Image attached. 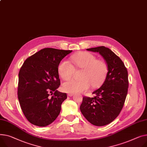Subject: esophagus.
<instances>
[{
	"label": "esophagus",
	"instance_id": "obj_1",
	"mask_svg": "<svg viewBox=\"0 0 147 147\" xmlns=\"http://www.w3.org/2000/svg\"><path fill=\"white\" fill-rule=\"evenodd\" d=\"M73 95V93H68V96H72Z\"/></svg>",
	"mask_w": 147,
	"mask_h": 147
}]
</instances>
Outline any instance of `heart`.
Masks as SVG:
<instances>
[{
    "instance_id": "heart-1",
    "label": "heart",
    "mask_w": 147,
    "mask_h": 147,
    "mask_svg": "<svg viewBox=\"0 0 147 147\" xmlns=\"http://www.w3.org/2000/svg\"><path fill=\"white\" fill-rule=\"evenodd\" d=\"M76 66L82 69L81 79H70L63 84V89L69 93H81L90 87L100 86L105 80L107 68L102 60H97L96 56L88 52H81L71 57ZM74 67L69 61L63 60L58 65V71L64 80L69 79L74 72Z\"/></svg>"
}]
</instances>
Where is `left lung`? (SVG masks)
<instances>
[{"mask_svg": "<svg viewBox=\"0 0 147 147\" xmlns=\"http://www.w3.org/2000/svg\"><path fill=\"white\" fill-rule=\"evenodd\" d=\"M99 53L107 65V73L102 86L93 92L94 97L84 96L80 109L92 124L102 126L110 123L123 108L128 89V71L121 58L104 46L87 49Z\"/></svg>", "mask_w": 147, "mask_h": 147, "instance_id": "obj_1", "label": "left lung"}]
</instances>
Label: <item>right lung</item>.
Here are the masks:
<instances>
[{
	"label": "right lung",
	"mask_w": 147,
	"mask_h": 147,
	"mask_svg": "<svg viewBox=\"0 0 147 147\" xmlns=\"http://www.w3.org/2000/svg\"><path fill=\"white\" fill-rule=\"evenodd\" d=\"M72 50L46 48L29 57L19 72L18 97L26 119L38 126L53 122L60 114L67 94L60 85L58 67ZM51 93L53 95L49 97Z\"/></svg>",
	"instance_id": "obj_1"
}]
</instances>
